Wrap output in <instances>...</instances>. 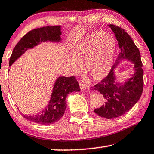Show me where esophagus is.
Here are the masks:
<instances>
[{"label":"esophagus","mask_w":154,"mask_h":154,"mask_svg":"<svg viewBox=\"0 0 154 154\" xmlns=\"http://www.w3.org/2000/svg\"><path fill=\"white\" fill-rule=\"evenodd\" d=\"M79 87H80V88H81L82 90H85V89H87L86 85H85L83 82H79Z\"/></svg>","instance_id":"1"}]
</instances>
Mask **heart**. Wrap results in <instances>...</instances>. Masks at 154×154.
I'll return each mask as SVG.
<instances>
[{"label": "heart", "mask_w": 154, "mask_h": 154, "mask_svg": "<svg viewBox=\"0 0 154 154\" xmlns=\"http://www.w3.org/2000/svg\"><path fill=\"white\" fill-rule=\"evenodd\" d=\"M116 41L104 31L97 30L81 40L73 49L68 63L75 73L80 71V65L94 80H102L107 76L114 63Z\"/></svg>", "instance_id": "obj_1"}]
</instances>
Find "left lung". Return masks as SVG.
I'll return each mask as SVG.
<instances>
[{
	"label": "left lung",
	"mask_w": 154,
	"mask_h": 154,
	"mask_svg": "<svg viewBox=\"0 0 154 154\" xmlns=\"http://www.w3.org/2000/svg\"><path fill=\"white\" fill-rule=\"evenodd\" d=\"M108 26L115 35L121 52L108 75L95 85L91 90L100 92L106 100L101 107L94 109V112L102 117L114 119L123 115L139 101L143 88V70L139 48L129 35L121 27L112 24ZM122 59L133 61L135 69V73L124 83L116 82L113 72Z\"/></svg>",
	"instance_id": "left-lung-1"
}]
</instances>
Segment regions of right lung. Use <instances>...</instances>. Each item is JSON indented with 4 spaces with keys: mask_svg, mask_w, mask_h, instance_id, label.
<instances>
[{
    "mask_svg": "<svg viewBox=\"0 0 154 154\" xmlns=\"http://www.w3.org/2000/svg\"><path fill=\"white\" fill-rule=\"evenodd\" d=\"M61 26H46L34 29L25 35L17 42L10 57L9 66L20 57L28 49L34 48L42 42H60L61 40ZM78 82L74 76L60 77L54 84L51 98L48 105L35 115H23L25 119L40 124H51L57 122L65 114L67 108L66 98L73 91H79Z\"/></svg>",
    "mask_w": 154,
    "mask_h": 154,
    "instance_id": "add662e5",
    "label": "right lung"
}]
</instances>
